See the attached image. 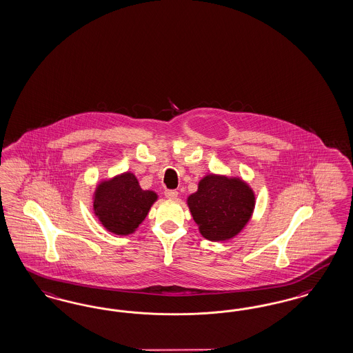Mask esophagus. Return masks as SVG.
Returning a JSON list of instances; mask_svg holds the SVG:
<instances>
[{
    "mask_svg": "<svg viewBox=\"0 0 353 353\" xmlns=\"http://www.w3.org/2000/svg\"><path fill=\"white\" fill-rule=\"evenodd\" d=\"M164 194H165L168 199H176L177 195H179V192L177 190H165Z\"/></svg>",
    "mask_w": 353,
    "mask_h": 353,
    "instance_id": "obj_1",
    "label": "esophagus"
}]
</instances>
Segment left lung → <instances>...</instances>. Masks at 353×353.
I'll return each mask as SVG.
<instances>
[{"label": "left lung", "instance_id": "obj_1", "mask_svg": "<svg viewBox=\"0 0 353 353\" xmlns=\"http://www.w3.org/2000/svg\"><path fill=\"white\" fill-rule=\"evenodd\" d=\"M199 233L210 241H227L243 231L253 215L256 194L240 177L210 173L188 196Z\"/></svg>", "mask_w": 353, "mask_h": 353}]
</instances>
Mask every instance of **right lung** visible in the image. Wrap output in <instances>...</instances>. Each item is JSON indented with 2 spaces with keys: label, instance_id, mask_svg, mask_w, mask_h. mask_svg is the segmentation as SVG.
Returning <instances> with one entry per match:
<instances>
[{
  "label": "right lung",
  "instance_id": "obj_1",
  "mask_svg": "<svg viewBox=\"0 0 353 353\" xmlns=\"http://www.w3.org/2000/svg\"><path fill=\"white\" fill-rule=\"evenodd\" d=\"M92 199L95 216L103 227L113 234L128 236L146 219L158 194L143 190L132 172H123L97 183Z\"/></svg>",
  "mask_w": 353,
  "mask_h": 353
}]
</instances>
